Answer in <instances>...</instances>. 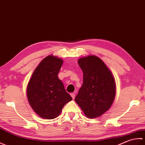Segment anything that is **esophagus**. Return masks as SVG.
I'll return each mask as SVG.
<instances>
[{"label":"esophagus","mask_w":145,"mask_h":145,"mask_svg":"<svg viewBox=\"0 0 145 145\" xmlns=\"http://www.w3.org/2000/svg\"><path fill=\"white\" fill-rule=\"evenodd\" d=\"M71 97L73 99L75 98V94H74V93H71Z\"/></svg>","instance_id":"34e87169"}]
</instances>
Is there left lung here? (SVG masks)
Instances as JSON below:
<instances>
[{
    "label": "left lung",
    "instance_id": "obj_1",
    "mask_svg": "<svg viewBox=\"0 0 145 145\" xmlns=\"http://www.w3.org/2000/svg\"><path fill=\"white\" fill-rule=\"evenodd\" d=\"M78 63L83 72V84L75 101L87 117L97 118L107 111L114 101V78L97 56L83 57Z\"/></svg>",
    "mask_w": 145,
    "mask_h": 145
}]
</instances>
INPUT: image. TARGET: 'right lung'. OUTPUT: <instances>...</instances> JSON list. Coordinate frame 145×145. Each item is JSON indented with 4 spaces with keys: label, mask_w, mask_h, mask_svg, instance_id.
Here are the masks:
<instances>
[{
    "label": "right lung",
    "mask_w": 145,
    "mask_h": 145,
    "mask_svg": "<svg viewBox=\"0 0 145 145\" xmlns=\"http://www.w3.org/2000/svg\"><path fill=\"white\" fill-rule=\"evenodd\" d=\"M63 60L50 55L35 69L27 86V97L31 107L43 118L54 119L67 102L72 99L57 74Z\"/></svg>",
    "instance_id": "1"
}]
</instances>
